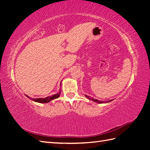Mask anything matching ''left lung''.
I'll return each mask as SVG.
<instances>
[{
    "label": "left lung",
    "instance_id": "8db88e82",
    "mask_svg": "<svg viewBox=\"0 0 150 150\" xmlns=\"http://www.w3.org/2000/svg\"><path fill=\"white\" fill-rule=\"evenodd\" d=\"M86 97L87 98H88L90 100H92V101H94V102H96V103H104V101H99V100H98V99H94L93 98H90L89 96H86ZM112 100H110V101H106V103H109V102H110V101H111Z\"/></svg>",
    "mask_w": 150,
    "mask_h": 150
}]
</instances>
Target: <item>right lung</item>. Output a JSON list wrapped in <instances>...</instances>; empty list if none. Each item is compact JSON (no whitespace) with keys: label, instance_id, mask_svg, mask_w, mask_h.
<instances>
[{"label":"right lung","instance_id":"obj_1","mask_svg":"<svg viewBox=\"0 0 150 150\" xmlns=\"http://www.w3.org/2000/svg\"><path fill=\"white\" fill-rule=\"evenodd\" d=\"M60 93H61V91H60V92L59 93H57V94H54V95H52V96L47 97V98H37V99H33V98H29V96H27V95H26V96L28 97L29 98H30V99H31V100L34 101H35V102L40 103H49V101H51V100H52V99H56V98L59 97Z\"/></svg>","mask_w":150,"mask_h":150}]
</instances>
